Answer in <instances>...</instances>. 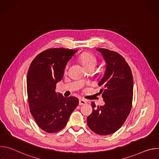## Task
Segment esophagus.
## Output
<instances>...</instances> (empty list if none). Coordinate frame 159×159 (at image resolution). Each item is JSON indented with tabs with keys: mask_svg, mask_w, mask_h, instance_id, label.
<instances>
[{
	"mask_svg": "<svg viewBox=\"0 0 159 159\" xmlns=\"http://www.w3.org/2000/svg\"><path fill=\"white\" fill-rule=\"evenodd\" d=\"M86 103H87V102L85 100L82 99H79V105H84V104H85Z\"/></svg>",
	"mask_w": 159,
	"mask_h": 159,
	"instance_id": "esophagus-1",
	"label": "esophagus"
}]
</instances>
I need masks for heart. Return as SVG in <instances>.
<instances>
[{
  "mask_svg": "<svg viewBox=\"0 0 159 159\" xmlns=\"http://www.w3.org/2000/svg\"><path fill=\"white\" fill-rule=\"evenodd\" d=\"M79 60L86 70L89 69H95L98 65V60L97 57L91 53H83L79 57Z\"/></svg>",
  "mask_w": 159,
  "mask_h": 159,
  "instance_id": "heart-1",
  "label": "heart"
}]
</instances>
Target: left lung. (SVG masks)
<instances>
[{
	"instance_id": "1",
	"label": "left lung",
	"mask_w": 159,
	"mask_h": 159,
	"mask_svg": "<svg viewBox=\"0 0 159 159\" xmlns=\"http://www.w3.org/2000/svg\"><path fill=\"white\" fill-rule=\"evenodd\" d=\"M106 63L104 74L98 83L99 93L105 102L96 107L92 102V114L87 117L89 128L97 134L107 135L116 131L126 121L131 111L133 79L130 67L119 53L97 48Z\"/></svg>"
}]
</instances>
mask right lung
Listing matches in <instances>:
<instances>
[{
    "instance_id": "add662e5",
    "label": "right lung",
    "mask_w": 159,
    "mask_h": 159,
    "mask_svg": "<svg viewBox=\"0 0 159 159\" xmlns=\"http://www.w3.org/2000/svg\"><path fill=\"white\" fill-rule=\"evenodd\" d=\"M77 50L53 48L36 57L27 75V93L30 112L38 126L48 133H55L66 125L79 104L75 97L65 98L55 91L63 77L68 63Z\"/></svg>"
}]
</instances>
